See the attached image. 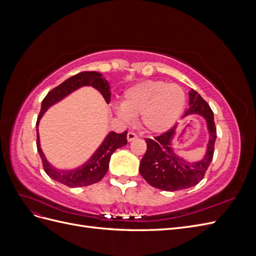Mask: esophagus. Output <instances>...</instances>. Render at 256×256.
<instances>
[{
	"mask_svg": "<svg viewBox=\"0 0 256 256\" xmlns=\"http://www.w3.org/2000/svg\"><path fill=\"white\" fill-rule=\"evenodd\" d=\"M138 138V136L134 134V132H128V134H127V140H128V142H132L134 140H136V138Z\"/></svg>",
	"mask_w": 256,
	"mask_h": 256,
	"instance_id": "obj_1",
	"label": "esophagus"
}]
</instances>
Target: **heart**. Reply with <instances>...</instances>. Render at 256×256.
Listing matches in <instances>:
<instances>
[{
  "instance_id": "heart-1",
  "label": "heart",
  "mask_w": 256,
  "mask_h": 256,
  "mask_svg": "<svg viewBox=\"0 0 256 256\" xmlns=\"http://www.w3.org/2000/svg\"><path fill=\"white\" fill-rule=\"evenodd\" d=\"M186 106V92L178 84L164 81H143L127 88L116 113L124 120L140 115L141 127L152 134L171 128Z\"/></svg>"
}]
</instances>
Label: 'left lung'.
Here are the masks:
<instances>
[{
  "instance_id": "left-lung-1",
  "label": "left lung",
  "mask_w": 256,
  "mask_h": 256,
  "mask_svg": "<svg viewBox=\"0 0 256 256\" xmlns=\"http://www.w3.org/2000/svg\"><path fill=\"white\" fill-rule=\"evenodd\" d=\"M198 114L205 118L209 138L206 154L200 161L189 162L175 154L172 141L177 125L166 132L154 138H145L147 150L140 164V174L152 187L164 191H177L198 184L207 171L214 157L216 129L214 112L200 94L192 90L189 92V109L184 118Z\"/></svg>"
}]
</instances>
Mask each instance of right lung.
<instances>
[{"mask_svg":"<svg viewBox=\"0 0 256 256\" xmlns=\"http://www.w3.org/2000/svg\"><path fill=\"white\" fill-rule=\"evenodd\" d=\"M82 86H92L100 92L108 104H110L111 92L110 84L108 82L102 74L97 72H83L64 81L58 86L50 90L42 102L40 113L38 115L36 122L37 130V150L40 152V156L42 161V166L44 172L50 176L52 180L58 182L70 188L85 187L92 184H96L102 180V177L109 170V162L112 154L120 147L127 144V131H124L122 134H116L114 131L106 136L104 142L100 144L94 154L85 162L81 166L72 168V170H58L54 168L40 148V134H38V125L40 120L42 118L44 112L53 104H58L62 99L67 97L72 92L76 90Z\"/></svg>","mask_w":256,"mask_h":256,"instance_id":"right-lung-1","label":"right lung"}]
</instances>
